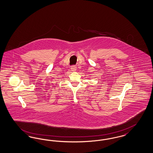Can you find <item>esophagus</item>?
<instances>
[{
    "label": "esophagus",
    "instance_id": "34e87169",
    "mask_svg": "<svg viewBox=\"0 0 153 153\" xmlns=\"http://www.w3.org/2000/svg\"><path fill=\"white\" fill-rule=\"evenodd\" d=\"M76 69H77V68L76 66H72L71 67V71L72 72H75L76 71Z\"/></svg>",
    "mask_w": 153,
    "mask_h": 153
}]
</instances>
